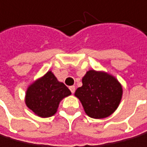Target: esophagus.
<instances>
[{
	"label": "esophagus",
	"instance_id": "obj_1",
	"mask_svg": "<svg viewBox=\"0 0 147 147\" xmlns=\"http://www.w3.org/2000/svg\"><path fill=\"white\" fill-rule=\"evenodd\" d=\"M69 89H70V91H71V92H72V93H74V92H75V86H74V85L70 86V87H69Z\"/></svg>",
	"mask_w": 147,
	"mask_h": 147
}]
</instances>
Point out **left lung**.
<instances>
[{
  "label": "left lung",
  "instance_id": "1",
  "mask_svg": "<svg viewBox=\"0 0 147 147\" xmlns=\"http://www.w3.org/2000/svg\"><path fill=\"white\" fill-rule=\"evenodd\" d=\"M82 86L75 92L86 114L93 119L111 115L119 107L122 87L115 77L103 72L90 70L82 78Z\"/></svg>",
  "mask_w": 147,
  "mask_h": 147
}]
</instances>
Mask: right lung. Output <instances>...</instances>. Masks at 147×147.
<instances>
[{
  "label": "right lung",
  "instance_id": "add662e5",
  "mask_svg": "<svg viewBox=\"0 0 147 147\" xmlns=\"http://www.w3.org/2000/svg\"><path fill=\"white\" fill-rule=\"evenodd\" d=\"M70 94V90L49 71L28 88L25 102L35 114L47 118L56 112L61 100Z\"/></svg>",
  "mask_w": 147,
  "mask_h": 147
}]
</instances>
